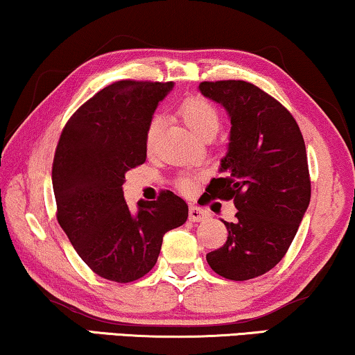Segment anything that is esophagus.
<instances>
[{
  "mask_svg": "<svg viewBox=\"0 0 355 355\" xmlns=\"http://www.w3.org/2000/svg\"><path fill=\"white\" fill-rule=\"evenodd\" d=\"M208 218V213L205 211V209L195 207V205H190L189 208V219L193 220V223H200V220L207 219Z\"/></svg>",
  "mask_w": 355,
  "mask_h": 355,
  "instance_id": "esophagus-1",
  "label": "esophagus"
}]
</instances>
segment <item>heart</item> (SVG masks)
<instances>
[{"label": "heart", "mask_w": 355, "mask_h": 355, "mask_svg": "<svg viewBox=\"0 0 355 355\" xmlns=\"http://www.w3.org/2000/svg\"><path fill=\"white\" fill-rule=\"evenodd\" d=\"M179 114L184 118V121L187 123V126L192 130L198 137H207L214 136L219 130V114L216 110V107L202 97H192L187 99L179 109ZM162 130V118L153 116L150 123H148L147 131H146V148L152 150L155 147L158 136H160ZM178 187L182 192H189L192 189V179L190 178H181L178 179Z\"/></svg>", "instance_id": "b5f03b06"}]
</instances>
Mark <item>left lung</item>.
Listing matches in <instances>:
<instances>
[{
  "label": "left lung",
  "mask_w": 355,
  "mask_h": 355,
  "mask_svg": "<svg viewBox=\"0 0 355 355\" xmlns=\"http://www.w3.org/2000/svg\"><path fill=\"white\" fill-rule=\"evenodd\" d=\"M200 92L230 118V139L213 179V198L234 200L227 241L207 254L216 274L250 280L284 258L311 202V178L300 126L279 101L241 80L203 81Z\"/></svg>",
  "instance_id": "left-lung-1"
}]
</instances>
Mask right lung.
I'll use <instances>...</instances> for the list:
<instances>
[{
    "label": "right lung",
    "mask_w": 355,
    "mask_h": 355,
    "mask_svg": "<svg viewBox=\"0 0 355 355\" xmlns=\"http://www.w3.org/2000/svg\"><path fill=\"white\" fill-rule=\"evenodd\" d=\"M174 83L115 81L85 102L60 135L53 163L58 220L85 264L102 279L128 284L155 266L163 235L187 220L173 192L130 209L125 174L146 162V131Z\"/></svg>",
    "instance_id": "obj_1"
}]
</instances>
